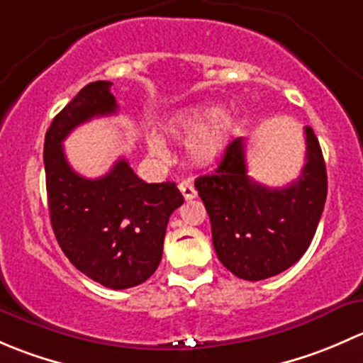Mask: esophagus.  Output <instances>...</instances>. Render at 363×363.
<instances>
[{"instance_id":"esophagus-1","label":"esophagus","mask_w":363,"mask_h":363,"mask_svg":"<svg viewBox=\"0 0 363 363\" xmlns=\"http://www.w3.org/2000/svg\"><path fill=\"white\" fill-rule=\"evenodd\" d=\"M179 191L182 193V196H184L186 200H193L196 196V189L191 182H181V184H179Z\"/></svg>"}]
</instances>
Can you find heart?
Returning a JSON list of instances; mask_svg holds the SVG:
<instances>
[{"label":"heart","mask_w":363,"mask_h":363,"mask_svg":"<svg viewBox=\"0 0 363 363\" xmlns=\"http://www.w3.org/2000/svg\"><path fill=\"white\" fill-rule=\"evenodd\" d=\"M175 140H189L186 158L199 168H211L219 163L230 145L233 119L218 104H199L175 112L164 126ZM147 147L156 158L167 156V147L158 137L147 138Z\"/></svg>","instance_id":"1"}]
</instances>
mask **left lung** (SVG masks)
<instances>
[{"label": "left lung", "mask_w": 363, "mask_h": 363, "mask_svg": "<svg viewBox=\"0 0 363 363\" xmlns=\"http://www.w3.org/2000/svg\"><path fill=\"white\" fill-rule=\"evenodd\" d=\"M306 145L300 177L284 188H269L247 175L244 138L228 145L214 174L195 181L211 218L216 255L240 279L262 281L290 269L316 233L327 200V167L311 126Z\"/></svg>", "instance_id": "8db88e82"}]
</instances>
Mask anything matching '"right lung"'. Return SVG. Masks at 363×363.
I'll return each instance as SVG.
<instances>
[{"instance_id": "1", "label": "right lung", "mask_w": 363, "mask_h": 363, "mask_svg": "<svg viewBox=\"0 0 363 363\" xmlns=\"http://www.w3.org/2000/svg\"><path fill=\"white\" fill-rule=\"evenodd\" d=\"M112 82L87 84L49 126L43 145L50 223L77 269L112 290L137 286L155 274L168 218L182 205L175 182L147 184L117 160L107 175L86 179L68 164L63 140L79 124L117 112Z\"/></svg>"}]
</instances>
